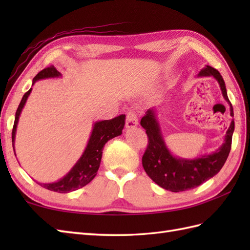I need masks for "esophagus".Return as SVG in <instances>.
<instances>
[{
	"instance_id": "1",
	"label": "esophagus",
	"mask_w": 250,
	"mask_h": 250,
	"mask_svg": "<svg viewBox=\"0 0 250 250\" xmlns=\"http://www.w3.org/2000/svg\"><path fill=\"white\" fill-rule=\"evenodd\" d=\"M139 125V118H137V114L134 113V111H129L126 114V118H125V126L128 129L135 128V126Z\"/></svg>"
}]
</instances>
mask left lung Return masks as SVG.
<instances>
[{
  "instance_id": "left-lung-1",
  "label": "left lung",
  "mask_w": 250,
  "mask_h": 250,
  "mask_svg": "<svg viewBox=\"0 0 250 250\" xmlns=\"http://www.w3.org/2000/svg\"><path fill=\"white\" fill-rule=\"evenodd\" d=\"M198 76H213L218 82L222 95L230 105V115L233 116L232 104L228 98L226 83L220 73L214 67L205 65ZM141 125L146 130L148 136V145L142 159L143 167L157 185L172 192L193 189L215 176L229 156L234 132V120L232 119L224 144L215 152L194 159H185L174 156L167 148L155 109L150 108L146 111V115L141 120Z\"/></svg>"
}]
</instances>
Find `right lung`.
<instances>
[{
  "mask_svg": "<svg viewBox=\"0 0 250 250\" xmlns=\"http://www.w3.org/2000/svg\"><path fill=\"white\" fill-rule=\"evenodd\" d=\"M61 73L57 71V68L51 65L49 67L44 68L37 75L33 78L32 82V86L41 79L46 78H56L61 77ZM32 91V88L28 92L24 93L22 100L18 106L17 111L15 115V122L14 128L12 133V141H13V148L15 151V137H16V131H17V125L19 121V117L21 111H22L26 100H28L29 95ZM125 115H120L118 117L110 120H102L97 121L93 124V128L91 135L89 137L88 144L84 148V151L83 152L82 157L78 159V161L75 163L70 172L64 175L61 179L55 183H37L41 185L42 187L48 189L50 191H55V192L59 193H67L71 191H75L77 189H81L84 186L88 185L97 175L98 169L100 167L101 159H102L103 148L106 143L109 140L114 139L116 136H119L122 134V130L125 126ZM16 156V152H15Z\"/></svg>",
  "mask_w": 250,
  "mask_h": 250,
  "instance_id": "1",
  "label": "right lung"
}]
</instances>
